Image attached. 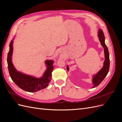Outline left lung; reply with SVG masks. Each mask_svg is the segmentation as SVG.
<instances>
[{"label":"left lung","mask_w":122,"mask_h":122,"mask_svg":"<svg viewBox=\"0 0 122 122\" xmlns=\"http://www.w3.org/2000/svg\"><path fill=\"white\" fill-rule=\"evenodd\" d=\"M98 37L99 38L100 41L101 42V45L104 48V54H105V61L104 62V66L100 70L96 75L94 76L93 79V82L94 84L93 87H95L101 83L102 81L104 80L105 77L107 75L109 69L110 61L109 56V51L107 47L105 44V36L103 34V31L101 29H99L98 31ZM67 70L69 71V67L67 66Z\"/></svg>","instance_id":"left-lung-1"}]
</instances>
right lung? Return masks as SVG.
<instances>
[{"mask_svg": "<svg viewBox=\"0 0 122 122\" xmlns=\"http://www.w3.org/2000/svg\"><path fill=\"white\" fill-rule=\"evenodd\" d=\"M13 42V41H11L10 44V50L7 57L9 72L12 80L21 89L28 92H35L46 88L51 80V73L53 69V61H46L47 69L43 76L40 78H36L18 72L14 68L12 62Z\"/></svg>", "mask_w": 122, "mask_h": 122, "instance_id": "obj_1", "label": "right lung"}]
</instances>
